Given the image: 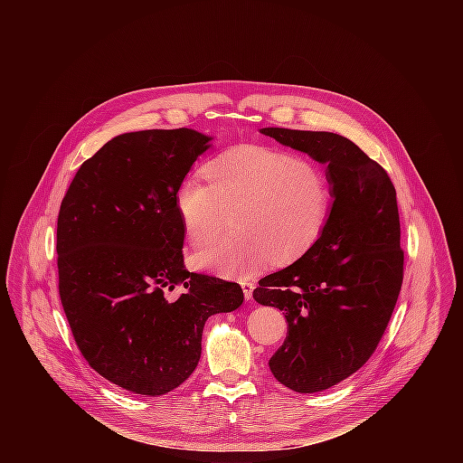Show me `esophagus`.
I'll list each match as a JSON object with an SVG mask.
<instances>
[{
	"label": "esophagus",
	"instance_id": "esophagus-1",
	"mask_svg": "<svg viewBox=\"0 0 463 463\" xmlns=\"http://www.w3.org/2000/svg\"><path fill=\"white\" fill-rule=\"evenodd\" d=\"M241 289L245 295V300H252V291H254V284L250 280H241Z\"/></svg>",
	"mask_w": 463,
	"mask_h": 463
}]
</instances>
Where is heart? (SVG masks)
Here are the masks:
<instances>
[{
  "label": "heart",
  "mask_w": 463,
  "mask_h": 463,
  "mask_svg": "<svg viewBox=\"0 0 463 463\" xmlns=\"http://www.w3.org/2000/svg\"><path fill=\"white\" fill-rule=\"evenodd\" d=\"M205 179L186 175L175 188V211L192 245L211 241L232 211V232L194 252L195 269L247 279L277 258L306 254L326 231L334 207L329 175L317 161L289 150L240 145L203 166Z\"/></svg>",
  "instance_id": "1"
}]
</instances>
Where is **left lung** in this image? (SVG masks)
<instances>
[{
  "label": "left lung",
  "mask_w": 463,
  "mask_h": 463,
  "mask_svg": "<svg viewBox=\"0 0 463 463\" xmlns=\"http://www.w3.org/2000/svg\"><path fill=\"white\" fill-rule=\"evenodd\" d=\"M326 165L334 207L320 240L252 297L286 313L288 337L269 359L288 388L313 393L355 373L375 352L403 284L395 188L381 165L329 131L261 128Z\"/></svg>",
  "instance_id": "1"
}]
</instances>
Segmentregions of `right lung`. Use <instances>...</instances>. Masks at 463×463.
I'll list each match as a JSON object with an SVG mask.
<instances>
[{
  "label": "right lung",
  "mask_w": 463,
  "mask_h": 463,
  "mask_svg": "<svg viewBox=\"0 0 463 463\" xmlns=\"http://www.w3.org/2000/svg\"><path fill=\"white\" fill-rule=\"evenodd\" d=\"M211 141L190 128L117 136L82 163L60 205L63 313L90 366L128 392L177 388L202 357L207 318L243 302L236 282L183 263L175 188Z\"/></svg>",
  "instance_id": "1"
}]
</instances>
